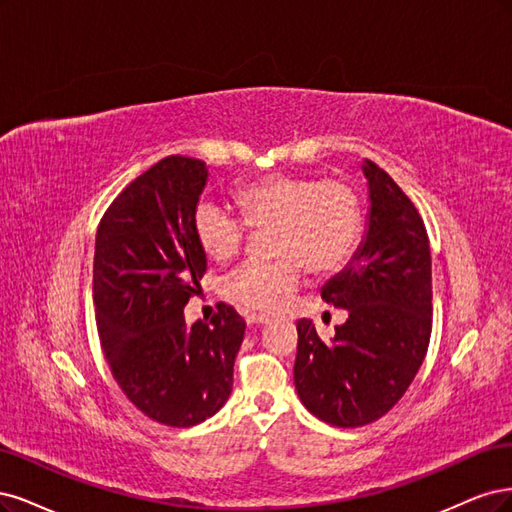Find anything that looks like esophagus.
Segmentation results:
<instances>
[{"instance_id":"1","label":"esophagus","mask_w":512,"mask_h":512,"mask_svg":"<svg viewBox=\"0 0 512 512\" xmlns=\"http://www.w3.org/2000/svg\"><path fill=\"white\" fill-rule=\"evenodd\" d=\"M246 323H249V325H266V323H270V319L263 317V315H246Z\"/></svg>"}]
</instances>
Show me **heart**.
Returning <instances> with one entry per match:
<instances>
[{
    "label": "heart",
    "mask_w": 512,
    "mask_h": 512,
    "mask_svg": "<svg viewBox=\"0 0 512 512\" xmlns=\"http://www.w3.org/2000/svg\"><path fill=\"white\" fill-rule=\"evenodd\" d=\"M234 217L223 206L202 202L193 214V236L202 253L225 263L234 259L246 227L268 229L272 263H249L225 280L234 304L257 312H276L300 287L304 266L329 274L351 257L361 232V204L342 180L302 174H270L236 189Z\"/></svg>",
    "instance_id": "b5f03b06"
}]
</instances>
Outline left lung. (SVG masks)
I'll return each mask as SVG.
<instances>
[{
	"instance_id": "8db88e82",
	"label": "left lung",
	"mask_w": 512,
	"mask_h": 512,
	"mask_svg": "<svg viewBox=\"0 0 512 512\" xmlns=\"http://www.w3.org/2000/svg\"><path fill=\"white\" fill-rule=\"evenodd\" d=\"M366 234L321 298L346 310L323 342L298 321L295 391L321 421L359 427L389 412L417 376L432 334V257L419 212L395 180L364 159Z\"/></svg>"
}]
</instances>
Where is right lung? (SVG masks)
<instances>
[{
  "label": "right lung",
  "mask_w": 512,
  "mask_h": 512,
  "mask_svg": "<svg viewBox=\"0 0 512 512\" xmlns=\"http://www.w3.org/2000/svg\"><path fill=\"white\" fill-rule=\"evenodd\" d=\"M206 180L200 159H161L121 191L95 236L93 302L114 381L146 417L172 427L223 408L246 327L227 304L210 323L187 325L183 315L208 266L193 236Z\"/></svg>",
  "instance_id": "add662e5"
}]
</instances>
